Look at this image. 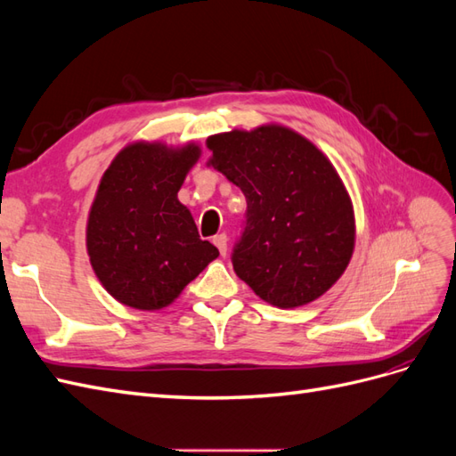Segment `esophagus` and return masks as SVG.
Segmentation results:
<instances>
[{
  "label": "esophagus",
  "mask_w": 456,
  "mask_h": 456,
  "mask_svg": "<svg viewBox=\"0 0 456 456\" xmlns=\"http://www.w3.org/2000/svg\"><path fill=\"white\" fill-rule=\"evenodd\" d=\"M213 243L216 245V249L220 251V255H226V251H228V236L226 233H218V236H215L213 238Z\"/></svg>",
  "instance_id": "1"
}]
</instances>
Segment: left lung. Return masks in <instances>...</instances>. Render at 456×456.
Segmentation results:
<instances>
[{
  "label": "left lung",
  "instance_id": "8db88e82",
  "mask_svg": "<svg viewBox=\"0 0 456 456\" xmlns=\"http://www.w3.org/2000/svg\"><path fill=\"white\" fill-rule=\"evenodd\" d=\"M209 165L241 188L245 228L233 249L238 278L278 308L320 298L350 265L354 205L333 163L278 123L207 139Z\"/></svg>",
  "mask_w": 456,
  "mask_h": 456
}]
</instances>
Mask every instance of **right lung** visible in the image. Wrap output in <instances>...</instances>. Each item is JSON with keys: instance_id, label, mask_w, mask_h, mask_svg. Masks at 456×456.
<instances>
[{"instance_id": "right-lung-1", "label": "right lung", "mask_w": 456, "mask_h": 456, "mask_svg": "<svg viewBox=\"0 0 456 456\" xmlns=\"http://www.w3.org/2000/svg\"><path fill=\"white\" fill-rule=\"evenodd\" d=\"M201 156L196 142H131L104 171L91 205L86 241L106 291L136 310L169 306L218 256L178 201Z\"/></svg>"}]
</instances>
